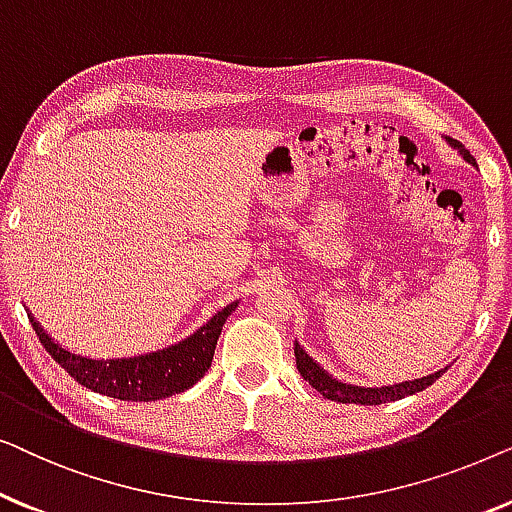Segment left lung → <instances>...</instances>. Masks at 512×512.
Listing matches in <instances>:
<instances>
[{
	"instance_id": "1",
	"label": "left lung",
	"mask_w": 512,
	"mask_h": 512,
	"mask_svg": "<svg viewBox=\"0 0 512 512\" xmlns=\"http://www.w3.org/2000/svg\"><path fill=\"white\" fill-rule=\"evenodd\" d=\"M445 139L452 149H457L461 156H464V160L475 165V158L464 149V144H459L457 139H450V137H445ZM293 354H296V366H298V373L303 375V380L310 382L312 387L317 389L324 398H331V401H338V403L380 405V403L398 401V398H405V396L417 394V391H424L429 384L436 382L438 377L447 370V368H440V370H436V373H431L426 377H417V380H405V382H396V384H384V387H359V384H347V382L338 380V377H333L328 370L321 368L319 363L298 345V342H293Z\"/></svg>"
}]
</instances>
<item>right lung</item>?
I'll return each instance as SVG.
<instances>
[{"label":"right lung","instance_id":"right-lung-1","mask_svg":"<svg viewBox=\"0 0 512 512\" xmlns=\"http://www.w3.org/2000/svg\"><path fill=\"white\" fill-rule=\"evenodd\" d=\"M237 300L216 312L205 326L188 338L158 352L128 356V359H90L58 345L37 319L27 312L34 333L46 352L86 389L121 401H160L191 389L212 366L216 340L226 319L235 312Z\"/></svg>","mask_w":512,"mask_h":512}]
</instances>
